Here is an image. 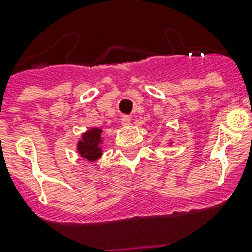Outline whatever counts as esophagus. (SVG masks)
Segmentation results:
<instances>
[{"label": "esophagus", "instance_id": "esophagus-1", "mask_svg": "<svg viewBox=\"0 0 252 252\" xmlns=\"http://www.w3.org/2000/svg\"><path fill=\"white\" fill-rule=\"evenodd\" d=\"M130 124V118L129 116H123L122 118V126H128Z\"/></svg>", "mask_w": 252, "mask_h": 252}]
</instances>
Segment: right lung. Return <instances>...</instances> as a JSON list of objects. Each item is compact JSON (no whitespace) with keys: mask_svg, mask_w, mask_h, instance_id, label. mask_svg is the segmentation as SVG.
I'll list each match as a JSON object with an SVG mask.
<instances>
[{"mask_svg":"<svg viewBox=\"0 0 252 252\" xmlns=\"http://www.w3.org/2000/svg\"><path fill=\"white\" fill-rule=\"evenodd\" d=\"M102 142V129L91 128L82 134V137L77 144V150L81 157H84L89 162H94L99 159L103 154L100 148Z\"/></svg>","mask_w":252,"mask_h":252,"instance_id":"1","label":"right lung"}]
</instances>
